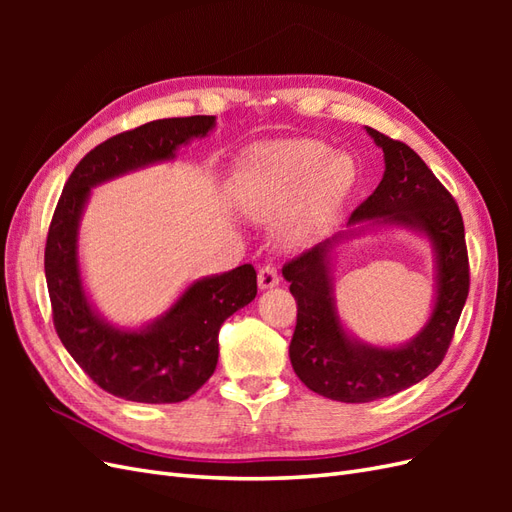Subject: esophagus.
I'll list each match as a JSON object with an SVG mask.
<instances>
[{
	"label": "esophagus",
	"instance_id": "34e87169",
	"mask_svg": "<svg viewBox=\"0 0 512 512\" xmlns=\"http://www.w3.org/2000/svg\"><path fill=\"white\" fill-rule=\"evenodd\" d=\"M280 284V271H277L273 265H265L258 269V286L260 290H267Z\"/></svg>",
	"mask_w": 512,
	"mask_h": 512
}]
</instances>
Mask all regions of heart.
Returning a JSON list of instances; mask_svg holds the SVG:
<instances>
[{
    "mask_svg": "<svg viewBox=\"0 0 512 512\" xmlns=\"http://www.w3.org/2000/svg\"><path fill=\"white\" fill-rule=\"evenodd\" d=\"M327 152V145L309 138L256 149L237 175L235 190L241 209L258 220H277L301 199L288 239L305 241L342 205L356 181L352 158L346 153L327 157Z\"/></svg>",
    "mask_w": 512,
    "mask_h": 512,
    "instance_id": "heart-1",
    "label": "heart"
}]
</instances>
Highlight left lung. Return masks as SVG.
Wrapping results in <instances>:
<instances>
[{
    "label": "left lung",
    "instance_id": "obj_1",
    "mask_svg": "<svg viewBox=\"0 0 512 512\" xmlns=\"http://www.w3.org/2000/svg\"><path fill=\"white\" fill-rule=\"evenodd\" d=\"M367 134L384 151V175L348 224H397L425 232L436 252L438 297L412 342L399 348L367 346L346 333L333 297L331 252L348 232L286 262L282 275L297 301V327L290 342L294 374L307 389L344 404L391 397L427 378L451 346L470 290L466 232L455 198L406 143L374 128H367Z\"/></svg>",
    "mask_w": 512,
    "mask_h": 512
}]
</instances>
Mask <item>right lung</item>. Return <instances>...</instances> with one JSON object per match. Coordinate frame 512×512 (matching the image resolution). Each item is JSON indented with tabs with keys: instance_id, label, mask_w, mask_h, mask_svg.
<instances>
[{
	"instance_id": "add662e5",
	"label": "right lung",
	"mask_w": 512,
	"mask_h": 512,
	"mask_svg": "<svg viewBox=\"0 0 512 512\" xmlns=\"http://www.w3.org/2000/svg\"><path fill=\"white\" fill-rule=\"evenodd\" d=\"M213 115L173 117L111 136L76 164L59 196L44 247L53 324L72 359L102 391L141 404H177L203 386L218 365L222 324L254 301L252 265L194 282L141 331H121L89 305L76 241L89 190L130 170L175 158L179 145L205 138Z\"/></svg>"
}]
</instances>
